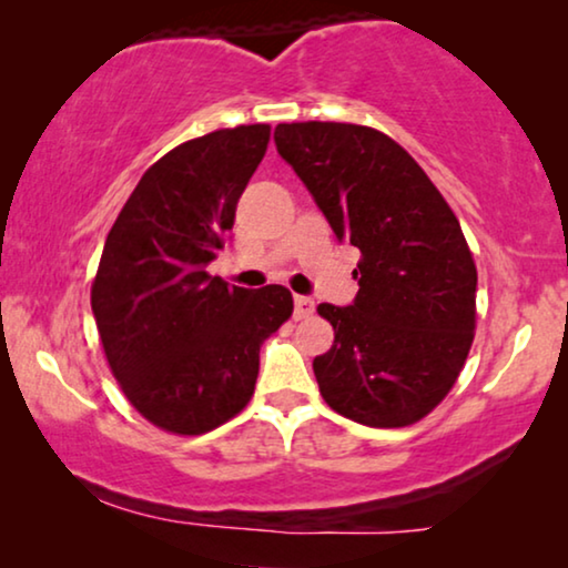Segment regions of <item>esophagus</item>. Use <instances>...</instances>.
Returning <instances> with one entry per match:
<instances>
[{"instance_id": "1", "label": "esophagus", "mask_w": 568, "mask_h": 568, "mask_svg": "<svg viewBox=\"0 0 568 568\" xmlns=\"http://www.w3.org/2000/svg\"><path fill=\"white\" fill-rule=\"evenodd\" d=\"M315 313V302L310 300V297H294V317H297V321H305V317H310Z\"/></svg>"}]
</instances>
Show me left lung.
Segmentation results:
<instances>
[{
  "instance_id": "1",
  "label": "left lung",
  "mask_w": 568,
  "mask_h": 568,
  "mask_svg": "<svg viewBox=\"0 0 568 568\" xmlns=\"http://www.w3.org/2000/svg\"><path fill=\"white\" fill-rule=\"evenodd\" d=\"M276 152L341 243L362 253L352 305L317 307L336 338L313 369L336 414L377 429L437 408L476 331V263L460 222L418 162L356 123H278Z\"/></svg>"
}]
</instances>
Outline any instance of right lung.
<instances>
[{
  "label": "right lung",
  "instance_id": "right-lung-1",
  "mask_svg": "<svg viewBox=\"0 0 568 568\" xmlns=\"http://www.w3.org/2000/svg\"><path fill=\"white\" fill-rule=\"evenodd\" d=\"M268 123L191 139L142 175L92 282L105 359L146 422L204 434L245 408L261 344L292 315L282 284L230 286L206 266L268 146Z\"/></svg>",
  "mask_w": 568,
  "mask_h": 568
}]
</instances>
